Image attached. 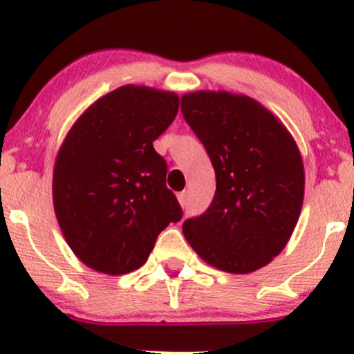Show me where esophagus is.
<instances>
[{
  "instance_id": "1",
  "label": "esophagus",
  "mask_w": 354,
  "mask_h": 354,
  "mask_svg": "<svg viewBox=\"0 0 354 354\" xmlns=\"http://www.w3.org/2000/svg\"><path fill=\"white\" fill-rule=\"evenodd\" d=\"M178 201H180V205L185 208V206H188V191H181L180 194H178Z\"/></svg>"
}]
</instances>
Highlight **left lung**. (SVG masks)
<instances>
[{
  "label": "left lung",
  "mask_w": 354,
  "mask_h": 354,
  "mask_svg": "<svg viewBox=\"0 0 354 354\" xmlns=\"http://www.w3.org/2000/svg\"><path fill=\"white\" fill-rule=\"evenodd\" d=\"M181 113L216 174L209 208L183 223L203 261L226 273H253L290 241L301 213L304 168L295 138L246 95L194 91Z\"/></svg>",
  "instance_id": "left-lung-1"
}]
</instances>
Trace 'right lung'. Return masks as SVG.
Returning a JSON list of instances; mask_svg holds the SVG:
<instances>
[{"instance_id":"1","label":"right lung","mask_w":354,"mask_h":354,"mask_svg":"<svg viewBox=\"0 0 354 354\" xmlns=\"http://www.w3.org/2000/svg\"><path fill=\"white\" fill-rule=\"evenodd\" d=\"M180 96L126 84L71 126L53 169L56 219L73 253L91 270L126 274L143 266L158 234L183 211L166 188L153 141L176 118Z\"/></svg>"}]
</instances>
